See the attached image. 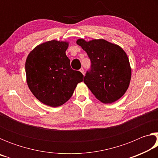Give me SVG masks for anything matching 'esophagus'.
Instances as JSON below:
<instances>
[{"instance_id": "1", "label": "esophagus", "mask_w": 158, "mask_h": 158, "mask_svg": "<svg viewBox=\"0 0 158 158\" xmlns=\"http://www.w3.org/2000/svg\"><path fill=\"white\" fill-rule=\"evenodd\" d=\"M80 72H81V73H82V74H83V75H84V74H85V73H84V69H83V68H81V69H80V70H79Z\"/></svg>"}]
</instances>
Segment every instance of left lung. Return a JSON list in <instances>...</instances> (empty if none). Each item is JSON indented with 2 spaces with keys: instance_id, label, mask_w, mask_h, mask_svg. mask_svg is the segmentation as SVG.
<instances>
[{
  "instance_id": "obj_1",
  "label": "left lung",
  "mask_w": 158,
  "mask_h": 158,
  "mask_svg": "<svg viewBox=\"0 0 158 158\" xmlns=\"http://www.w3.org/2000/svg\"><path fill=\"white\" fill-rule=\"evenodd\" d=\"M77 44L87 53L91 61V70L87 72L84 82L102 103L110 104L123 97L129 87L132 69L125 51L116 44L104 39Z\"/></svg>"
}]
</instances>
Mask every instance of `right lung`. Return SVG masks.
Returning <instances> with one entry per match:
<instances>
[{
	"label": "right lung",
	"mask_w": 158,
	"mask_h": 158,
	"mask_svg": "<svg viewBox=\"0 0 158 158\" xmlns=\"http://www.w3.org/2000/svg\"><path fill=\"white\" fill-rule=\"evenodd\" d=\"M69 42L56 40L43 42L29 53L25 69L29 89L42 103L52 107L63 105L73 95L84 75L70 67L66 56Z\"/></svg>",
	"instance_id": "obj_1"
}]
</instances>
